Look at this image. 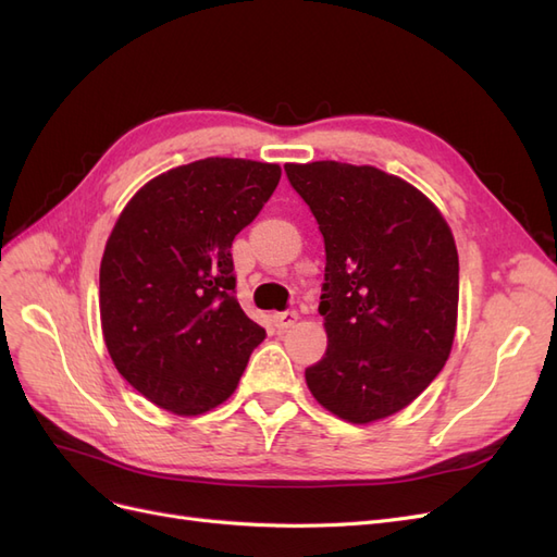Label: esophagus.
<instances>
[{
	"mask_svg": "<svg viewBox=\"0 0 557 557\" xmlns=\"http://www.w3.org/2000/svg\"><path fill=\"white\" fill-rule=\"evenodd\" d=\"M297 313L295 311H283V313H274V327L278 330V332H285V330H290L295 323H297Z\"/></svg>",
	"mask_w": 557,
	"mask_h": 557,
	"instance_id": "esophagus-1",
	"label": "esophagus"
}]
</instances>
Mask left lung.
<instances>
[{"instance_id": "obj_1", "label": "left lung", "mask_w": 557, "mask_h": 557, "mask_svg": "<svg viewBox=\"0 0 557 557\" xmlns=\"http://www.w3.org/2000/svg\"><path fill=\"white\" fill-rule=\"evenodd\" d=\"M325 239L327 350L305 376L348 423L401 411L442 372L458 325L460 264L432 201L376 166L285 164Z\"/></svg>"}]
</instances>
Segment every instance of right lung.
Instances as JSON below:
<instances>
[{
    "label": "right lung",
    "mask_w": 557,
    "mask_h": 557,
    "mask_svg": "<svg viewBox=\"0 0 557 557\" xmlns=\"http://www.w3.org/2000/svg\"><path fill=\"white\" fill-rule=\"evenodd\" d=\"M281 166L207 158L148 181L111 230L99 315L121 376L176 416L223 404L264 330L242 311L232 242L256 221Z\"/></svg>",
    "instance_id": "add662e5"
}]
</instances>
